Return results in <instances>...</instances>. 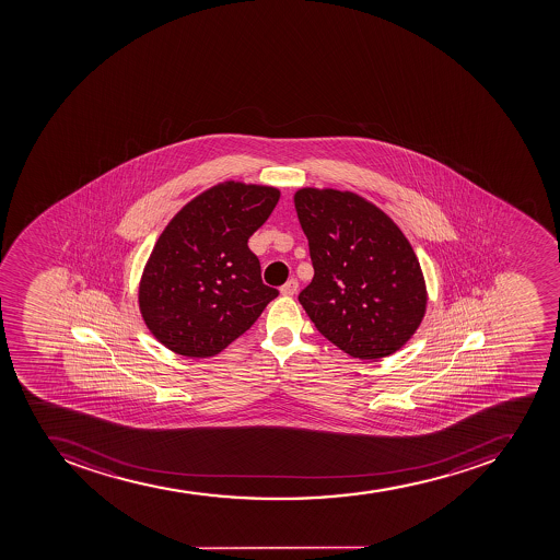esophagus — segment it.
<instances>
[{
  "label": "esophagus",
  "mask_w": 560,
  "mask_h": 560,
  "mask_svg": "<svg viewBox=\"0 0 560 560\" xmlns=\"http://www.w3.org/2000/svg\"><path fill=\"white\" fill-rule=\"evenodd\" d=\"M299 290V282L295 281V279H290V281L284 282L281 287V293L282 295H287V298H292V295H295Z\"/></svg>",
  "instance_id": "esophagus-1"
}]
</instances>
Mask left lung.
Wrapping results in <instances>:
<instances>
[{
    "label": "left lung",
    "instance_id": "obj_1",
    "mask_svg": "<svg viewBox=\"0 0 560 560\" xmlns=\"http://www.w3.org/2000/svg\"><path fill=\"white\" fill-rule=\"evenodd\" d=\"M312 282L299 293L318 331L360 360L399 351L421 326L424 276L410 242L382 209L338 189H299Z\"/></svg>",
    "mask_w": 560,
    "mask_h": 560
}]
</instances>
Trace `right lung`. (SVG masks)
<instances>
[{
    "label": "right lung",
    "mask_w": 560,
    "mask_h": 560,
    "mask_svg": "<svg viewBox=\"0 0 560 560\" xmlns=\"http://www.w3.org/2000/svg\"><path fill=\"white\" fill-rule=\"evenodd\" d=\"M278 188L228 180L186 203L164 228L139 282L150 332L180 357L223 351L258 320L276 288L248 248L278 203Z\"/></svg>",
    "instance_id": "obj_1"
}]
</instances>
